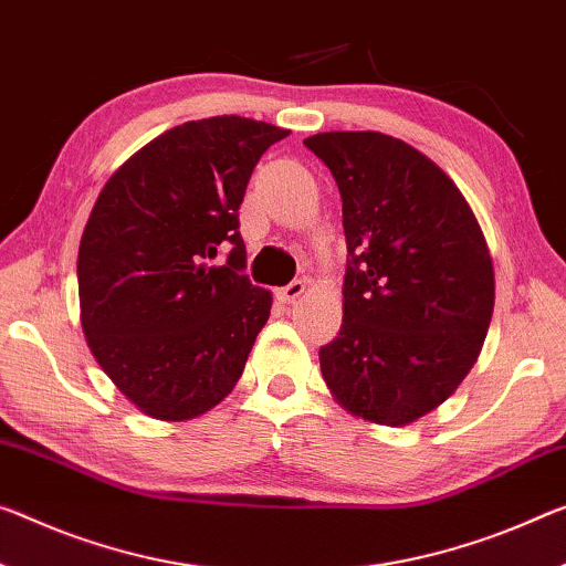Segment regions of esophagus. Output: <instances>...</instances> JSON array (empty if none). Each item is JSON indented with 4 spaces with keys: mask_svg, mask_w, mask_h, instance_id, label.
<instances>
[{
    "mask_svg": "<svg viewBox=\"0 0 566 566\" xmlns=\"http://www.w3.org/2000/svg\"><path fill=\"white\" fill-rule=\"evenodd\" d=\"M303 291H306V281H293L285 289H277V298L283 303H295L303 295Z\"/></svg>",
    "mask_w": 566,
    "mask_h": 566,
    "instance_id": "obj_1",
    "label": "esophagus"
}]
</instances>
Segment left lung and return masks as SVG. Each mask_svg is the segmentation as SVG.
Instances as JSON below:
<instances>
[{
	"label": "left lung",
	"instance_id": "obj_1",
	"mask_svg": "<svg viewBox=\"0 0 566 566\" xmlns=\"http://www.w3.org/2000/svg\"><path fill=\"white\" fill-rule=\"evenodd\" d=\"M332 169L346 234L344 321L321 374L346 410L410 424L455 392L493 313V265L453 179L379 132L308 136Z\"/></svg>",
	"mask_w": 566,
	"mask_h": 566
}]
</instances>
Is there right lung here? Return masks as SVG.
<instances>
[{"mask_svg": "<svg viewBox=\"0 0 566 566\" xmlns=\"http://www.w3.org/2000/svg\"><path fill=\"white\" fill-rule=\"evenodd\" d=\"M285 136L242 116L187 120L95 199L77 250L83 332L113 385L156 420L222 402L271 316V291L245 275L238 210L260 156Z\"/></svg>", "mask_w": 566, "mask_h": 566, "instance_id": "obj_1", "label": "right lung"}]
</instances>
